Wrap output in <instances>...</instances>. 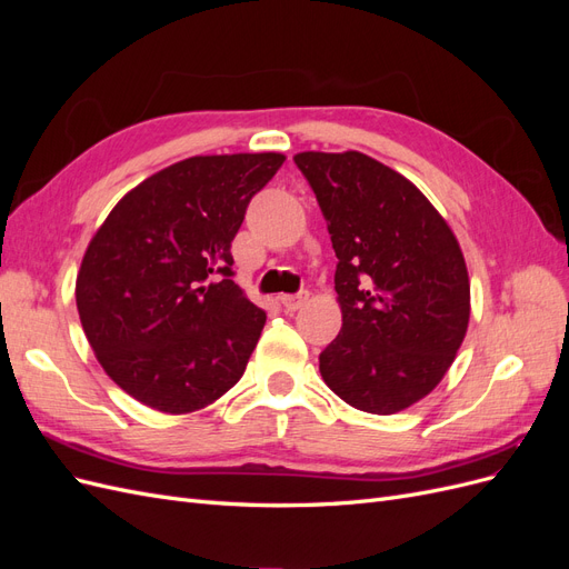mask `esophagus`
Returning <instances> with one entry per match:
<instances>
[{
    "mask_svg": "<svg viewBox=\"0 0 569 569\" xmlns=\"http://www.w3.org/2000/svg\"><path fill=\"white\" fill-rule=\"evenodd\" d=\"M306 301H308V291H299V295H284V297H280V303H282V308H284L287 313L299 311L301 306H306Z\"/></svg>",
    "mask_w": 569,
    "mask_h": 569,
    "instance_id": "1",
    "label": "esophagus"
}]
</instances>
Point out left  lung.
<instances>
[{"instance_id":"1","label":"left lung","mask_w":569,"mask_h":569,"mask_svg":"<svg viewBox=\"0 0 569 569\" xmlns=\"http://www.w3.org/2000/svg\"><path fill=\"white\" fill-rule=\"evenodd\" d=\"M339 258L341 332L320 375L349 406L391 416L432 391L470 320V280L451 228L420 189L360 151H303Z\"/></svg>"}]
</instances>
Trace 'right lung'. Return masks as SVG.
Wrapping results in <instances>:
<instances>
[{
    "label": "right lung",
    "instance_id": "right-lung-1",
    "mask_svg": "<svg viewBox=\"0 0 569 569\" xmlns=\"http://www.w3.org/2000/svg\"><path fill=\"white\" fill-rule=\"evenodd\" d=\"M282 153L192 157L116 203L76 282L82 330L111 380L161 412L213 403L266 325L232 282V239Z\"/></svg>",
    "mask_w": 569,
    "mask_h": 569
}]
</instances>
